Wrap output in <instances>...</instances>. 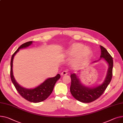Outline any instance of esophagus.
<instances>
[{"label":"esophagus","instance_id":"esophagus-1","mask_svg":"<svg viewBox=\"0 0 123 123\" xmlns=\"http://www.w3.org/2000/svg\"><path fill=\"white\" fill-rule=\"evenodd\" d=\"M68 72L67 71H64L61 73V75L62 76H64V75H66L68 74Z\"/></svg>","mask_w":123,"mask_h":123}]
</instances>
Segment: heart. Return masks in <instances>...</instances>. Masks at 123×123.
<instances>
[{
    "mask_svg": "<svg viewBox=\"0 0 123 123\" xmlns=\"http://www.w3.org/2000/svg\"><path fill=\"white\" fill-rule=\"evenodd\" d=\"M66 54L68 56H76L72 61V64L77 66L89 59L92 55V51L87 47L79 43L72 44L67 50Z\"/></svg>",
    "mask_w": 123,
    "mask_h": 123,
    "instance_id": "obj_1",
    "label": "heart"
}]
</instances>
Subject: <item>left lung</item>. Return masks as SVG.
<instances>
[{
  "instance_id": "obj_1",
  "label": "left lung",
  "mask_w": 123,
  "mask_h": 123,
  "mask_svg": "<svg viewBox=\"0 0 123 123\" xmlns=\"http://www.w3.org/2000/svg\"><path fill=\"white\" fill-rule=\"evenodd\" d=\"M100 46L101 49L100 58H103L108 64L107 75L102 84L95 87H88L81 83L80 80L76 74H72L71 75V93L75 99L81 102H92L98 98L104 92L112 79L113 66V58L104 47L101 45ZM96 61H97L93 62Z\"/></svg>"
}]
</instances>
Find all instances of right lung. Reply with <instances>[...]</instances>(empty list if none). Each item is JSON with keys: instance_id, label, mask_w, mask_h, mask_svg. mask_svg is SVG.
Returning <instances> with one entry per match:
<instances>
[{"instance_id": "right-lung-1", "label": "right lung", "mask_w": 123, "mask_h": 123, "mask_svg": "<svg viewBox=\"0 0 123 123\" xmlns=\"http://www.w3.org/2000/svg\"><path fill=\"white\" fill-rule=\"evenodd\" d=\"M32 42H33L31 41L22 44L12 55L10 63V77L12 82L16 90L24 98L31 102L37 103L45 100L51 94L56 81L60 78V75L58 74L53 78L47 79L43 83L34 88L28 89L24 88L20 86L17 83L13 74V61L14 57L16 54L19 51V49L29 46L32 44Z\"/></svg>"}]
</instances>
